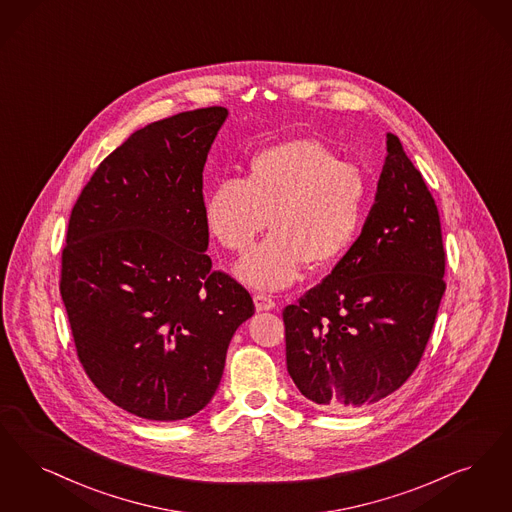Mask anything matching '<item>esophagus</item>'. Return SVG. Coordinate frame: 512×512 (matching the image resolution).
Segmentation results:
<instances>
[{
	"mask_svg": "<svg viewBox=\"0 0 512 512\" xmlns=\"http://www.w3.org/2000/svg\"><path fill=\"white\" fill-rule=\"evenodd\" d=\"M253 301H255V308H257L259 312L274 310V308H276V301H274L270 295H266V293H255Z\"/></svg>",
	"mask_w": 512,
	"mask_h": 512,
	"instance_id": "34e87169",
	"label": "esophagus"
}]
</instances>
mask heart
I'll list each match as a JSON object with an SVG mask.
<instances>
[{"instance_id": "obj_1", "label": "heart", "mask_w": 512, "mask_h": 512, "mask_svg": "<svg viewBox=\"0 0 512 512\" xmlns=\"http://www.w3.org/2000/svg\"><path fill=\"white\" fill-rule=\"evenodd\" d=\"M368 209V183L356 165L326 144L291 139L259 150L246 179L223 177L205 196L204 219L217 244L244 253L266 228L272 234L236 268L259 289L291 286L305 263L339 261L358 238Z\"/></svg>"}]
</instances>
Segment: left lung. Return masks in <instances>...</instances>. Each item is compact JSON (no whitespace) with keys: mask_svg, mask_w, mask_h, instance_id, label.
<instances>
[{"mask_svg":"<svg viewBox=\"0 0 512 512\" xmlns=\"http://www.w3.org/2000/svg\"><path fill=\"white\" fill-rule=\"evenodd\" d=\"M446 251L440 215L396 135L358 240L322 284L284 308L287 371L328 411L364 408L400 389L438 314Z\"/></svg>","mask_w":512,"mask_h":512,"instance_id":"obj_1","label":"left lung"}]
</instances>
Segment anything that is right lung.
I'll list each match as a JSON object with an SVG mask.
<instances>
[{"label":"right lung","instance_id":"right-lung-1","mask_svg":"<svg viewBox=\"0 0 512 512\" xmlns=\"http://www.w3.org/2000/svg\"><path fill=\"white\" fill-rule=\"evenodd\" d=\"M226 116L209 106L135 131L68 221L61 295L78 358L110 402L150 421L209 404L230 339L255 312L205 253L204 165Z\"/></svg>","mask_w":512,"mask_h":512}]
</instances>
